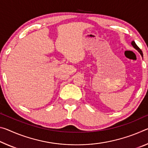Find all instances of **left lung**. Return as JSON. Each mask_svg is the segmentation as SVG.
Here are the masks:
<instances>
[{
  "label": "left lung",
  "mask_w": 148,
  "mask_h": 148,
  "mask_svg": "<svg viewBox=\"0 0 148 148\" xmlns=\"http://www.w3.org/2000/svg\"><path fill=\"white\" fill-rule=\"evenodd\" d=\"M132 46L134 47L136 49V50L138 51V52L140 53V55H141L142 56H143V53H142V50L139 47H138L137 46V45L136 44V43L134 41L132 42Z\"/></svg>",
  "instance_id": "obj_1"
}]
</instances>
